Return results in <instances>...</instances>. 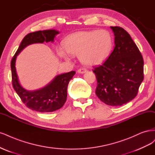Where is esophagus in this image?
Here are the masks:
<instances>
[{
	"label": "esophagus",
	"instance_id": "esophagus-1",
	"mask_svg": "<svg viewBox=\"0 0 155 155\" xmlns=\"http://www.w3.org/2000/svg\"><path fill=\"white\" fill-rule=\"evenodd\" d=\"M78 73H84L87 71V69L86 68H81L78 69Z\"/></svg>",
	"mask_w": 155,
	"mask_h": 155
}]
</instances>
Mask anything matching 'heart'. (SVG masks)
Returning <instances> with one entry per match:
<instances>
[{
    "instance_id": "obj_1",
    "label": "heart",
    "mask_w": 155,
    "mask_h": 155,
    "mask_svg": "<svg viewBox=\"0 0 155 155\" xmlns=\"http://www.w3.org/2000/svg\"><path fill=\"white\" fill-rule=\"evenodd\" d=\"M113 45L111 35L108 31H84L73 33L64 42L66 51L71 55H78L82 64L87 66L98 64L106 59ZM60 55L67 58L62 50Z\"/></svg>"
}]
</instances>
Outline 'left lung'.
Masks as SVG:
<instances>
[{"instance_id":"left-lung-1","label":"left lung","mask_w":155,"mask_h":155,"mask_svg":"<svg viewBox=\"0 0 155 155\" xmlns=\"http://www.w3.org/2000/svg\"><path fill=\"white\" fill-rule=\"evenodd\" d=\"M114 35L113 51L102 64L94 68L95 93L111 106L126 104L137 96L143 80V60L129 34L121 27H111Z\"/></svg>"}]
</instances>
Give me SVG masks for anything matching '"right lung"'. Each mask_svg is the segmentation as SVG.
I'll return each mask as SVG.
<instances>
[{
	"label": "right lung",
	"instance_id": "add662e5",
	"mask_svg": "<svg viewBox=\"0 0 155 155\" xmlns=\"http://www.w3.org/2000/svg\"><path fill=\"white\" fill-rule=\"evenodd\" d=\"M58 31L54 29L38 31L28 34L23 38L11 62L12 85L15 91L27 107L38 112H53L61 108L67 100V87L75 71L57 76L48 86L37 91H28L19 84L15 69L17 56L28 45L44 42H53Z\"/></svg>",
	"mask_w": 155,
	"mask_h": 155
}]
</instances>
